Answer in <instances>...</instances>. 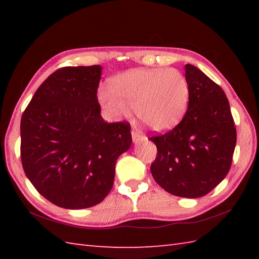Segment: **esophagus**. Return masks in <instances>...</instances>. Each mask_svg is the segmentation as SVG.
Wrapping results in <instances>:
<instances>
[{"mask_svg":"<svg viewBox=\"0 0 259 259\" xmlns=\"http://www.w3.org/2000/svg\"><path fill=\"white\" fill-rule=\"evenodd\" d=\"M131 135H133V140H134L135 144H138V142L147 140L146 137L142 136L141 131H139L138 129H133V130H131Z\"/></svg>","mask_w":259,"mask_h":259,"instance_id":"esophagus-1","label":"esophagus"}]
</instances>
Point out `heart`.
I'll return each mask as SVG.
<instances>
[{"label":"heart","instance_id":"1","mask_svg":"<svg viewBox=\"0 0 259 259\" xmlns=\"http://www.w3.org/2000/svg\"><path fill=\"white\" fill-rule=\"evenodd\" d=\"M99 100L112 118L137 117L150 129L164 131L177 124L188 107L190 87L177 69H135L115 76Z\"/></svg>","mask_w":259,"mask_h":259}]
</instances>
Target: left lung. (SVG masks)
<instances>
[{"label":"left lung","mask_w":259,"mask_h":259,"mask_svg":"<svg viewBox=\"0 0 259 259\" xmlns=\"http://www.w3.org/2000/svg\"><path fill=\"white\" fill-rule=\"evenodd\" d=\"M190 98L183 120L168 133L151 137L157 157L151 163L156 183L178 197L199 198L226 177L237 140L228 99L195 65H185Z\"/></svg>","instance_id":"1"}]
</instances>
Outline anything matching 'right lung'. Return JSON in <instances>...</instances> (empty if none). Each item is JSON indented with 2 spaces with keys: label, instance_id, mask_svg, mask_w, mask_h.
<instances>
[{
  "label": "right lung",
  "instance_id": "obj_1",
  "mask_svg": "<svg viewBox=\"0 0 259 259\" xmlns=\"http://www.w3.org/2000/svg\"><path fill=\"white\" fill-rule=\"evenodd\" d=\"M100 65L65 67L38 87L21 119V160L40 194L65 209L100 203L133 142L128 122L101 117Z\"/></svg>",
  "mask_w": 259,
  "mask_h": 259
}]
</instances>
